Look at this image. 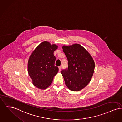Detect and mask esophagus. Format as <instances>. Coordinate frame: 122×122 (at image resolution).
<instances>
[{
    "label": "esophagus",
    "instance_id": "1",
    "mask_svg": "<svg viewBox=\"0 0 122 122\" xmlns=\"http://www.w3.org/2000/svg\"><path fill=\"white\" fill-rule=\"evenodd\" d=\"M58 69H59V71H60L61 70V66L58 67Z\"/></svg>",
    "mask_w": 122,
    "mask_h": 122
}]
</instances>
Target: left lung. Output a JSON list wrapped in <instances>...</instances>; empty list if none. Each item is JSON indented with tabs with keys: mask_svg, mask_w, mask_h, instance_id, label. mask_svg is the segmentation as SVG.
Returning a JSON list of instances; mask_svg holds the SVG:
<instances>
[{
	"mask_svg": "<svg viewBox=\"0 0 122 122\" xmlns=\"http://www.w3.org/2000/svg\"><path fill=\"white\" fill-rule=\"evenodd\" d=\"M68 61V69L61 71L66 86L73 91H79L90 82L94 71L93 57L78 44L63 46Z\"/></svg>",
	"mask_w": 122,
	"mask_h": 122,
	"instance_id": "left-lung-1",
	"label": "left lung"
}]
</instances>
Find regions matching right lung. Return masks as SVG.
I'll return each mask as SVG.
<instances>
[{
	"mask_svg": "<svg viewBox=\"0 0 122 122\" xmlns=\"http://www.w3.org/2000/svg\"><path fill=\"white\" fill-rule=\"evenodd\" d=\"M58 47L48 41L40 44L31 53L28 63V71L34 85L45 89L52 82L53 77L58 71L54 64L56 57L53 53Z\"/></svg>",
	"mask_w": 122,
	"mask_h": 122,
	"instance_id": "obj_1",
	"label": "right lung"
}]
</instances>
